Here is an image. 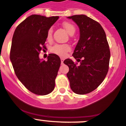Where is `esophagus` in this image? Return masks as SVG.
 <instances>
[{
	"mask_svg": "<svg viewBox=\"0 0 126 126\" xmlns=\"http://www.w3.org/2000/svg\"><path fill=\"white\" fill-rule=\"evenodd\" d=\"M64 58H61V62H62V64L63 63V62H64Z\"/></svg>",
	"mask_w": 126,
	"mask_h": 126,
	"instance_id": "obj_1",
	"label": "esophagus"
}]
</instances>
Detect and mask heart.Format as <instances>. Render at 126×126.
Instances as JSON below:
<instances>
[{"label": "heart", "mask_w": 126, "mask_h": 126, "mask_svg": "<svg viewBox=\"0 0 126 126\" xmlns=\"http://www.w3.org/2000/svg\"><path fill=\"white\" fill-rule=\"evenodd\" d=\"M63 26L64 27L68 33L70 35L74 34L75 32L76 28L73 24L69 22H64L62 24ZM52 33H53V28H50L47 32V39L48 41L51 40L52 38ZM71 47L68 45L64 44V45H60V44H56L52 46L51 48V51L52 53H55L56 55L60 56H64L66 55V53L70 51Z\"/></svg>", "instance_id": "1"}]
</instances>
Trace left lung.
<instances>
[{
  "mask_svg": "<svg viewBox=\"0 0 126 126\" xmlns=\"http://www.w3.org/2000/svg\"><path fill=\"white\" fill-rule=\"evenodd\" d=\"M68 18L80 29V39L73 56L80 64L77 65L70 59L63 63L69 67L66 75L72 91L83 95L95 90L107 75L110 57L109 46L105 31L98 22L83 14Z\"/></svg>",
  "mask_w": 126,
  "mask_h": 126,
  "instance_id": "left-lung-1",
  "label": "left lung"
}]
</instances>
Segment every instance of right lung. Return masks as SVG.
Here are the masks:
<instances>
[{"mask_svg": "<svg viewBox=\"0 0 126 126\" xmlns=\"http://www.w3.org/2000/svg\"><path fill=\"white\" fill-rule=\"evenodd\" d=\"M58 18L30 16L18 25L12 37L10 59L14 72L25 87L36 95H45L55 88L60 58L49 54L47 61L42 60L39 55L46 49L47 31Z\"/></svg>", "mask_w": 126, "mask_h": 126, "instance_id": "right-lung-1", "label": "right lung"}]
</instances>
